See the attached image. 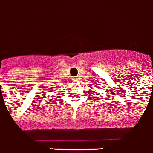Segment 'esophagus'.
Masks as SVG:
<instances>
[{"label":"esophagus","instance_id":"34e87169","mask_svg":"<svg viewBox=\"0 0 153 153\" xmlns=\"http://www.w3.org/2000/svg\"><path fill=\"white\" fill-rule=\"evenodd\" d=\"M76 79H76V78H75V77H74V78H72V80H73V81H75Z\"/></svg>","mask_w":153,"mask_h":153}]
</instances>
